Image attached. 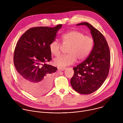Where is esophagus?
<instances>
[{
	"label": "esophagus",
	"mask_w": 123,
	"mask_h": 123,
	"mask_svg": "<svg viewBox=\"0 0 123 123\" xmlns=\"http://www.w3.org/2000/svg\"><path fill=\"white\" fill-rule=\"evenodd\" d=\"M66 68H65V67H60V68H59V69L60 70V71H63L64 70H65Z\"/></svg>",
	"instance_id": "esophagus-1"
}]
</instances>
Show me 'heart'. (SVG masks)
Here are the masks:
<instances>
[{"label":"heart","mask_w":123,"mask_h":123,"mask_svg":"<svg viewBox=\"0 0 123 123\" xmlns=\"http://www.w3.org/2000/svg\"><path fill=\"white\" fill-rule=\"evenodd\" d=\"M61 44L57 41H52L49 45L51 54L58 57L61 49L68 47V55L61 56L55 59L54 64L58 66H66L74 64L77 59L78 62L85 60L90 55L94 46L93 37L90 35H85L79 31L73 30L62 35Z\"/></svg>","instance_id":"1"}]
</instances>
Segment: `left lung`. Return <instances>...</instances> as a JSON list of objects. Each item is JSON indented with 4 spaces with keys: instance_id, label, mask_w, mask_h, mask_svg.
Returning <instances> with one entry per match:
<instances>
[{
    "instance_id": "1",
    "label": "left lung",
    "mask_w": 123,
    "mask_h": 123,
    "mask_svg": "<svg viewBox=\"0 0 123 123\" xmlns=\"http://www.w3.org/2000/svg\"><path fill=\"white\" fill-rule=\"evenodd\" d=\"M77 25H86L90 29L94 46L87 58L73 68L71 84L77 92L89 94L97 91L108 77L111 65L110 49L102 33L92 25L83 22Z\"/></svg>"
}]
</instances>
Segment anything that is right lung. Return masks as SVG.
I'll return each instance as SVG.
<instances>
[{"mask_svg":"<svg viewBox=\"0 0 123 123\" xmlns=\"http://www.w3.org/2000/svg\"><path fill=\"white\" fill-rule=\"evenodd\" d=\"M62 26L30 28L16 43L13 64L17 78L24 89L32 95L40 96L50 89L52 74L57 68L45 62L51 60L49 45L55 41Z\"/></svg>","mask_w":123,"mask_h":123,"instance_id":"obj_1","label":"right lung"}]
</instances>
